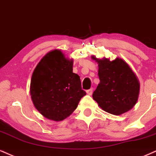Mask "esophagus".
Masks as SVG:
<instances>
[{
	"mask_svg": "<svg viewBox=\"0 0 156 156\" xmlns=\"http://www.w3.org/2000/svg\"><path fill=\"white\" fill-rule=\"evenodd\" d=\"M93 90V88H90V89L87 90L86 91V92H87V94H88V95H92Z\"/></svg>",
	"mask_w": 156,
	"mask_h": 156,
	"instance_id": "obj_1",
	"label": "esophagus"
}]
</instances>
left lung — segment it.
Wrapping results in <instances>:
<instances>
[{
	"label": "left lung",
	"mask_w": 156,
	"mask_h": 156,
	"mask_svg": "<svg viewBox=\"0 0 156 156\" xmlns=\"http://www.w3.org/2000/svg\"><path fill=\"white\" fill-rule=\"evenodd\" d=\"M100 83L93 98L107 112L115 115L129 111L136 103L140 83L129 66L120 58L96 59Z\"/></svg>",
	"instance_id": "left-lung-1"
}]
</instances>
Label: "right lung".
<instances>
[{"label":"right lung","instance_id":"obj_1","mask_svg":"<svg viewBox=\"0 0 156 156\" xmlns=\"http://www.w3.org/2000/svg\"><path fill=\"white\" fill-rule=\"evenodd\" d=\"M72 60L60 50L47 53L33 73L30 95L35 107L45 118L60 121L69 116L86 95Z\"/></svg>","mask_w":156,"mask_h":156}]
</instances>
